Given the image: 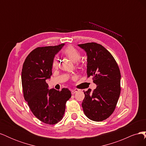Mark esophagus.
<instances>
[{
  "label": "esophagus",
  "mask_w": 146,
  "mask_h": 146,
  "mask_svg": "<svg viewBox=\"0 0 146 146\" xmlns=\"http://www.w3.org/2000/svg\"><path fill=\"white\" fill-rule=\"evenodd\" d=\"M78 91H79V90L78 89L72 90H71V94H74L75 93H76V92H77Z\"/></svg>",
  "instance_id": "1"
}]
</instances>
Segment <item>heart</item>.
Returning <instances> with one entry per match:
<instances>
[{
    "instance_id": "b5f03b06",
    "label": "heart",
    "mask_w": 146,
    "mask_h": 146,
    "mask_svg": "<svg viewBox=\"0 0 146 146\" xmlns=\"http://www.w3.org/2000/svg\"><path fill=\"white\" fill-rule=\"evenodd\" d=\"M63 54L66 56H68L70 60L73 61V62H76V61H77L80 58L81 56L80 52H79L77 48L71 46H69L66 47L63 50ZM80 64L81 63L80 62H78L77 63V64L78 66H80ZM57 66H58V61H57L56 59H54L52 61V68L54 69H55L57 68Z\"/></svg>"
}]
</instances>
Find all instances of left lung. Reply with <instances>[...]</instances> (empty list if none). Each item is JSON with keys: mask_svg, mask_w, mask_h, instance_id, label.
I'll return each mask as SVG.
<instances>
[{"mask_svg": "<svg viewBox=\"0 0 146 146\" xmlns=\"http://www.w3.org/2000/svg\"><path fill=\"white\" fill-rule=\"evenodd\" d=\"M78 46L87 55V76L92 77L96 89L84 91L82 104L86 116L102 121L115 110L121 93V72L112 55L99 44L88 42Z\"/></svg>", "mask_w": 146, "mask_h": 146, "instance_id": "1", "label": "left lung"}]
</instances>
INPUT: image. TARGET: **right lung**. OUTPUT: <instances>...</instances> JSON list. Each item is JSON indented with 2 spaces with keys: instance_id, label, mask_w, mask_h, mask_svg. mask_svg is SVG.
Segmentation results:
<instances>
[{
  "instance_id": "obj_1",
  "label": "right lung",
  "mask_w": 146,
  "mask_h": 146,
  "mask_svg": "<svg viewBox=\"0 0 146 146\" xmlns=\"http://www.w3.org/2000/svg\"><path fill=\"white\" fill-rule=\"evenodd\" d=\"M64 44L37 47L25 58L22 69L24 98L35 117L54 125L62 119L66 103L71 97L68 88L48 90L46 80L52 75V61Z\"/></svg>"
}]
</instances>
